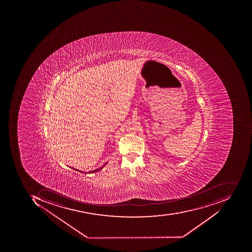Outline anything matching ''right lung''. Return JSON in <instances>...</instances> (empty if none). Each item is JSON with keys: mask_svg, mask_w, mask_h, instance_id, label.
Here are the masks:
<instances>
[{"mask_svg": "<svg viewBox=\"0 0 252 252\" xmlns=\"http://www.w3.org/2000/svg\"><path fill=\"white\" fill-rule=\"evenodd\" d=\"M107 164V163H105V164L104 165V166H101V167L98 168V169H97V170H93V171H89L88 172V173H96V172L99 171V170H101L103 167H104L105 165ZM72 169H74V168H72ZM74 170H76V169H74ZM77 170V171L80 172V173H86V172H82V170Z\"/></svg>", "mask_w": 252, "mask_h": 252, "instance_id": "add662e5", "label": "right lung"}]
</instances>
